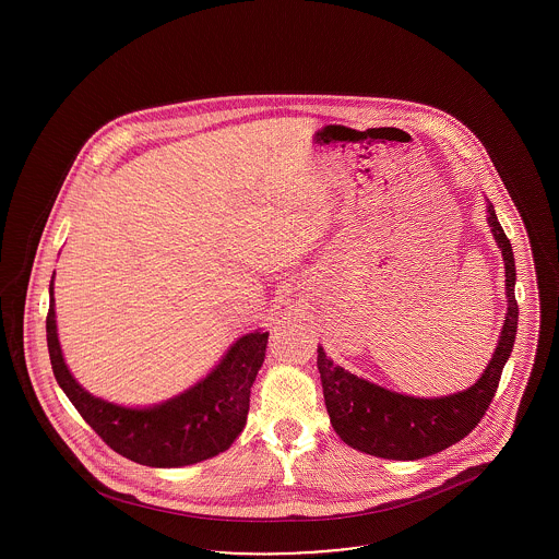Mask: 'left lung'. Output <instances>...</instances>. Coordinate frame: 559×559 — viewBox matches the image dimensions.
<instances>
[{
	"label": "left lung",
	"instance_id": "left-lung-1",
	"mask_svg": "<svg viewBox=\"0 0 559 559\" xmlns=\"http://www.w3.org/2000/svg\"><path fill=\"white\" fill-rule=\"evenodd\" d=\"M486 199V197H484ZM488 226L506 264L507 314L499 344L478 381L440 399H415L367 381L333 360L319 346V371L331 426L347 447L381 459L417 461L463 440L495 399L518 331L515 260L492 203L486 199Z\"/></svg>",
	"mask_w": 559,
	"mask_h": 559
}]
</instances>
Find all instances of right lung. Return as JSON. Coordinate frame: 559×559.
<instances>
[{
	"instance_id": "obj_1",
	"label": "right lung",
	"mask_w": 559,
	"mask_h": 559,
	"mask_svg": "<svg viewBox=\"0 0 559 559\" xmlns=\"http://www.w3.org/2000/svg\"><path fill=\"white\" fill-rule=\"evenodd\" d=\"M46 333L53 377L85 424L112 451L148 467H185L230 449L247 424L251 385L267 344L262 329L247 333L182 394L153 406H121L90 394L69 371L56 329L53 276Z\"/></svg>"
}]
</instances>
